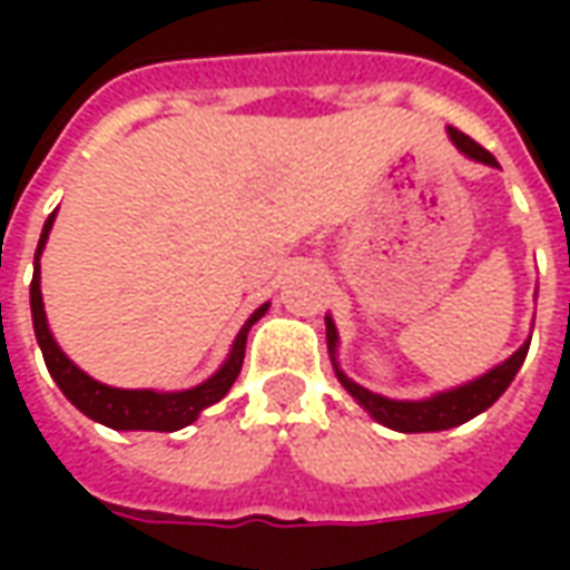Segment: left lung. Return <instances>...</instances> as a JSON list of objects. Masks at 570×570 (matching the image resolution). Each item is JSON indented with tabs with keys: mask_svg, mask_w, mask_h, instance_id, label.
Instances as JSON below:
<instances>
[{
	"mask_svg": "<svg viewBox=\"0 0 570 570\" xmlns=\"http://www.w3.org/2000/svg\"><path fill=\"white\" fill-rule=\"evenodd\" d=\"M449 137L458 149L464 151L466 158L473 161L489 164V167H498L494 155L489 149H482L476 140H470L466 134H461L458 128H449ZM326 342H330V354H333V366L338 382L345 384V391L360 406L370 412L372 419L384 424V428L400 430V433H433V430H449L464 424V421L476 419L479 412H485L489 406H494V400L510 387V382L515 379L519 366L525 363L528 338L525 345L515 351L513 357H507L501 366H494L485 375H479L476 382H466L461 387H452V391H442V394H433L428 400H391V396L372 394L366 387H360L357 382H351L345 372L338 370L335 363V345H338V333H335L333 317H326Z\"/></svg>",
	"mask_w": 570,
	"mask_h": 570,
	"instance_id": "obj_1",
	"label": "left lung"
}]
</instances>
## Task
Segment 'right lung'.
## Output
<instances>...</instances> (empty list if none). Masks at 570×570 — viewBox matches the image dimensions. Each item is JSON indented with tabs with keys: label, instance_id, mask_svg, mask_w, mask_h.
<instances>
[{
	"label": "right lung",
	"instance_id": "add662e5",
	"mask_svg": "<svg viewBox=\"0 0 570 570\" xmlns=\"http://www.w3.org/2000/svg\"><path fill=\"white\" fill-rule=\"evenodd\" d=\"M51 225H55V213L48 216V223H45L42 228V237H39V247H36L30 308L32 330H36V342L42 347L45 366H48L51 379H55L57 387L63 391V396H67L69 403L79 409V412H85L88 419L100 421V424H106V428L112 430H161V433L188 428L204 409L213 406V403H219V400L228 394V387L235 384L237 375H240L249 326L259 321L262 314L268 311V305H262V308L253 311V317L240 326V333H237L228 360L219 366L216 375H210V379L204 384H198V387L164 394V391H125V387H109V384L94 382L88 372H81L79 366L60 351V345L55 342V335L48 330V317H45L42 286H39V256H42Z\"/></svg>",
	"mask_w": 570,
	"mask_h": 570
}]
</instances>
